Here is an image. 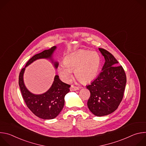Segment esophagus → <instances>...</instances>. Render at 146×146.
<instances>
[{"label": "esophagus", "mask_w": 146, "mask_h": 146, "mask_svg": "<svg viewBox=\"0 0 146 146\" xmlns=\"http://www.w3.org/2000/svg\"><path fill=\"white\" fill-rule=\"evenodd\" d=\"M78 87H76V86H71L70 87V91H77V90H78Z\"/></svg>", "instance_id": "34e87169"}]
</instances>
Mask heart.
Here are the masks:
<instances>
[{
    "label": "heart",
    "mask_w": 146,
    "mask_h": 146,
    "mask_svg": "<svg viewBox=\"0 0 146 146\" xmlns=\"http://www.w3.org/2000/svg\"><path fill=\"white\" fill-rule=\"evenodd\" d=\"M101 66V58L98 53L81 50L74 52L64 60V64L58 67V72L65 82H69L74 71L76 78L83 84L93 81L97 77Z\"/></svg>",
    "instance_id": "heart-1"
}]
</instances>
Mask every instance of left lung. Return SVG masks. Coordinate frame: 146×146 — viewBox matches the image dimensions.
I'll return each mask as SVG.
<instances>
[{
  "label": "left lung",
  "mask_w": 146,
  "mask_h": 146,
  "mask_svg": "<svg viewBox=\"0 0 146 146\" xmlns=\"http://www.w3.org/2000/svg\"><path fill=\"white\" fill-rule=\"evenodd\" d=\"M105 62L98 76L87 86L91 95L87 105L90 110L98 117L114 112L121 103L126 86L127 77L122 66L109 51L99 48Z\"/></svg>",
  "instance_id": "left-lung-1"
}]
</instances>
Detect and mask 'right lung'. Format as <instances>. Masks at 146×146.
Instances as JSON below:
<instances>
[{"instance_id": "1", "label": "right lung", "mask_w": 146, "mask_h": 146, "mask_svg": "<svg viewBox=\"0 0 146 146\" xmlns=\"http://www.w3.org/2000/svg\"><path fill=\"white\" fill-rule=\"evenodd\" d=\"M56 48V47L54 46L32 56L19 75V86L27 107L35 115L44 119H54L60 113L65 104V96L70 91V86L62 82L59 76L56 75L51 87L47 92L40 95L33 94L25 86L24 73L27 66L35 60L42 58L50 59L56 69L58 62H54L52 59Z\"/></svg>"}]
</instances>
